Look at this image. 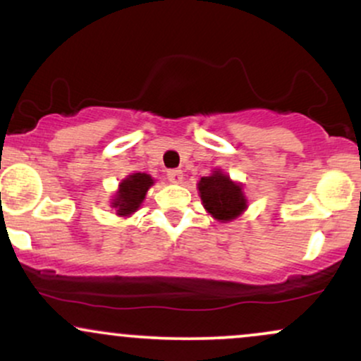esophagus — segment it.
Masks as SVG:
<instances>
[{"label": "esophagus", "instance_id": "esophagus-1", "mask_svg": "<svg viewBox=\"0 0 361 361\" xmlns=\"http://www.w3.org/2000/svg\"><path fill=\"white\" fill-rule=\"evenodd\" d=\"M166 176L171 183H181V181H183V171H181V169H169Z\"/></svg>", "mask_w": 361, "mask_h": 361}]
</instances>
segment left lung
<instances>
[{
	"instance_id": "1",
	"label": "left lung",
	"mask_w": 361,
	"mask_h": 361,
	"mask_svg": "<svg viewBox=\"0 0 361 361\" xmlns=\"http://www.w3.org/2000/svg\"><path fill=\"white\" fill-rule=\"evenodd\" d=\"M198 192L207 212L221 222L233 221L246 209L241 185H235L221 171H214V175L202 178Z\"/></svg>"
}]
</instances>
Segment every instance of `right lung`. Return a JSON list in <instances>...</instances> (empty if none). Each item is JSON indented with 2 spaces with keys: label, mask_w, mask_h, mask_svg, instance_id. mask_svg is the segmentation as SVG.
<instances>
[{
  "label": "right lung",
  "mask_w": 361,
  "mask_h": 361,
  "mask_svg": "<svg viewBox=\"0 0 361 361\" xmlns=\"http://www.w3.org/2000/svg\"><path fill=\"white\" fill-rule=\"evenodd\" d=\"M152 183H154V180L146 173H134V175L126 178L120 183L117 198H115L111 207L117 209L118 215H130L142 204L149 186Z\"/></svg>",
  "instance_id": "1"
}]
</instances>
